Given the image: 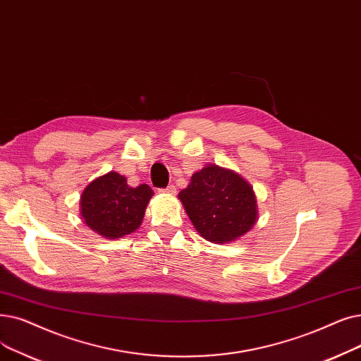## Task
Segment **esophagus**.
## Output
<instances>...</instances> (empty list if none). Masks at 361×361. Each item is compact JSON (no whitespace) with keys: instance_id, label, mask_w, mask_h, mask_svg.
<instances>
[{"instance_id":"34e87169","label":"esophagus","mask_w":361,"mask_h":361,"mask_svg":"<svg viewBox=\"0 0 361 361\" xmlns=\"http://www.w3.org/2000/svg\"><path fill=\"white\" fill-rule=\"evenodd\" d=\"M159 192H161V193H166V195H176L177 189H176V185H168L166 189H161Z\"/></svg>"}]
</instances>
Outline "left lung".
<instances>
[{"instance_id":"1","label":"left lung","mask_w":361,"mask_h":361,"mask_svg":"<svg viewBox=\"0 0 361 361\" xmlns=\"http://www.w3.org/2000/svg\"><path fill=\"white\" fill-rule=\"evenodd\" d=\"M178 199L197 233L212 243L236 240L258 221L252 185L238 172L214 164L196 171Z\"/></svg>"}]
</instances>
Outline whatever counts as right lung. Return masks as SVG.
<instances>
[{
  "mask_svg": "<svg viewBox=\"0 0 361 361\" xmlns=\"http://www.w3.org/2000/svg\"><path fill=\"white\" fill-rule=\"evenodd\" d=\"M153 190L147 184L131 187L115 171L94 178L81 195L80 208L85 226L106 239H121L143 223Z\"/></svg>",
  "mask_w": 361,
  "mask_h": 361,
  "instance_id": "right-lung-1",
  "label": "right lung"
}]
</instances>
